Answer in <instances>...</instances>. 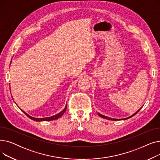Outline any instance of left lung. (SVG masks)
I'll return each instance as SVG.
<instances>
[{"mask_svg": "<svg viewBox=\"0 0 160 160\" xmlns=\"http://www.w3.org/2000/svg\"><path fill=\"white\" fill-rule=\"evenodd\" d=\"M140 110V109L139 110L136 112V113H134L133 115H131V116H130V117H127V118H125V119H129V118H130V117H133V115H135ZM98 115L100 116V117H102V118H104V119H108V120H112V121H118V120H121V119H112V118H110V117H106V116H104V115H101V114H100V113H98Z\"/></svg>", "mask_w": 160, "mask_h": 160, "instance_id": "left-lung-1", "label": "left lung"}]
</instances>
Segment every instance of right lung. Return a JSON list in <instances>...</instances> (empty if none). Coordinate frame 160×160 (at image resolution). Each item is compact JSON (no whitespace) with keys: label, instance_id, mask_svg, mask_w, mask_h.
<instances>
[{"label":"right lung","instance_id":"add662e5","mask_svg":"<svg viewBox=\"0 0 160 160\" xmlns=\"http://www.w3.org/2000/svg\"><path fill=\"white\" fill-rule=\"evenodd\" d=\"M66 110H67V106H65L64 110H63V111H62L60 113H58V114H56V115H54V116H52V117H45V118H35V117H32L30 116L29 115L27 114L26 113L24 112L23 111H22V112H24V113L25 115H26L27 117H28L30 119H32V120H33V121H50L56 120V119H58V118H60V117L61 116H62V115L64 114V113H65V112L66 111Z\"/></svg>","mask_w":160,"mask_h":160}]
</instances>
